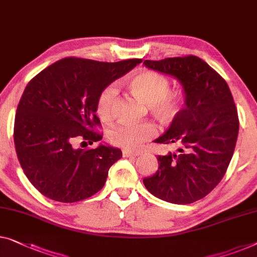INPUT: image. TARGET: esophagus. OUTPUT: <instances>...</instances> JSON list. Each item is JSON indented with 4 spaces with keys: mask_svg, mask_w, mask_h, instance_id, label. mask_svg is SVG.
I'll use <instances>...</instances> for the list:
<instances>
[{
    "mask_svg": "<svg viewBox=\"0 0 257 257\" xmlns=\"http://www.w3.org/2000/svg\"><path fill=\"white\" fill-rule=\"evenodd\" d=\"M122 153H123V157H137L140 155L139 151H132V150H128V149H123V151H122Z\"/></svg>",
    "mask_w": 257,
    "mask_h": 257,
    "instance_id": "1",
    "label": "esophagus"
}]
</instances>
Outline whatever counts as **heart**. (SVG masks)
<instances>
[{
    "label": "heart",
    "instance_id": "heart-1",
    "mask_svg": "<svg viewBox=\"0 0 257 257\" xmlns=\"http://www.w3.org/2000/svg\"><path fill=\"white\" fill-rule=\"evenodd\" d=\"M134 97L144 101L150 112L160 122H170L181 109L182 95L178 91L168 90L170 80L162 74L143 70L133 75L127 80ZM116 90L112 85L102 89L97 98L95 109L101 120L112 117ZM156 129L150 122L141 123H118L109 130L108 136L113 144L125 149H137L144 142L155 136Z\"/></svg>",
    "mask_w": 257,
    "mask_h": 257
}]
</instances>
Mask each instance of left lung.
I'll list each match as a JSON object with an SVG mask.
<instances>
[{"label":"left lung","instance_id":"left-lung-1","mask_svg":"<svg viewBox=\"0 0 257 257\" xmlns=\"http://www.w3.org/2000/svg\"><path fill=\"white\" fill-rule=\"evenodd\" d=\"M143 64L178 79L186 105L155 140L179 145V152L157 157L158 171L143 183L163 201L196 202L220 182L234 152L239 118L232 93L225 79L197 56L145 60Z\"/></svg>","mask_w":257,"mask_h":257}]
</instances>
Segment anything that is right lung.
I'll return each instance as SVG.
<instances>
[{"label": "right lung", "instance_id": "obj_1", "mask_svg": "<svg viewBox=\"0 0 257 257\" xmlns=\"http://www.w3.org/2000/svg\"><path fill=\"white\" fill-rule=\"evenodd\" d=\"M141 62L66 57L30 80L17 107L14 141L25 175L46 197L78 202L104 187L109 167L122 157L120 149L100 143L85 150L72 143L102 139L93 132L100 124L95 115L98 95Z\"/></svg>", "mask_w": 257, "mask_h": 257}]
</instances>
